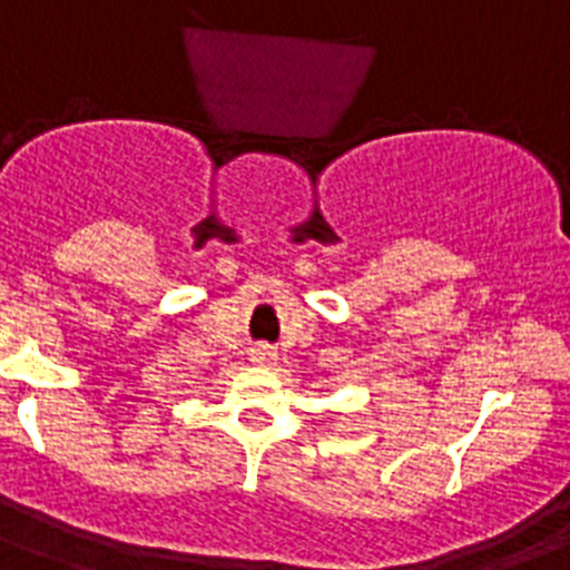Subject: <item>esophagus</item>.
I'll use <instances>...</instances> for the list:
<instances>
[{
  "mask_svg": "<svg viewBox=\"0 0 570 570\" xmlns=\"http://www.w3.org/2000/svg\"><path fill=\"white\" fill-rule=\"evenodd\" d=\"M250 360L256 362V365H271V362L276 360V351H271V347H254V354H250Z\"/></svg>",
  "mask_w": 570,
  "mask_h": 570,
  "instance_id": "34e87169",
  "label": "esophagus"
}]
</instances>
